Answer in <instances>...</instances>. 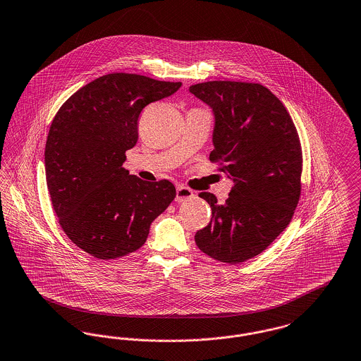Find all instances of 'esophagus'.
<instances>
[{
    "instance_id": "esophagus-1",
    "label": "esophagus",
    "mask_w": 361,
    "mask_h": 361,
    "mask_svg": "<svg viewBox=\"0 0 361 361\" xmlns=\"http://www.w3.org/2000/svg\"><path fill=\"white\" fill-rule=\"evenodd\" d=\"M191 197H193V192L190 188H187L184 185H177V190H176V202L177 203H184Z\"/></svg>"
}]
</instances>
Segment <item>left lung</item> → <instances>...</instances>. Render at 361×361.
Returning <instances> with one entry per match:
<instances>
[{"label":"left lung","mask_w":361,"mask_h":361,"mask_svg":"<svg viewBox=\"0 0 361 361\" xmlns=\"http://www.w3.org/2000/svg\"><path fill=\"white\" fill-rule=\"evenodd\" d=\"M190 92L214 114L210 161H224L234 185L225 203L210 192V224L195 234L200 251L231 264L264 251L289 225L301 191L302 157L296 127L266 87L207 82Z\"/></svg>","instance_id":"left-lung-1"}]
</instances>
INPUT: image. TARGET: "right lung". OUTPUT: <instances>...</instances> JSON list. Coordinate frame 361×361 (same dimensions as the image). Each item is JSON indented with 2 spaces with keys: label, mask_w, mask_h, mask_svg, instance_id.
I'll list each match as a JSON object with an SVG mask.
<instances>
[{
  "label": "right lung",
  "mask_w": 361,
  "mask_h": 361,
  "mask_svg": "<svg viewBox=\"0 0 361 361\" xmlns=\"http://www.w3.org/2000/svg\"><path fill=\"white\" fill-rule=\"evenodd\" d=\"M181 83L110 73L82 87L57 111L44 147L53 209L73 244L98 259L139 250L151 222L169 207L168 180L143 181L123 168L137 142V118Z\"/></svg>",
  "instance_id": "obj_1"
}]
</instances>
